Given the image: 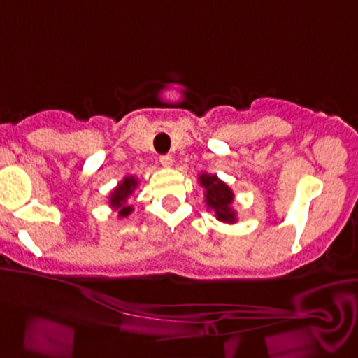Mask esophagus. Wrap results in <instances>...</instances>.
Listing matches in <instances>:
<instances>
[{
	"mask_svg": "<svg viewBox=\"0 0 358 358\" xmlns=\"http://www.w3.org/2000/svg\"><path fill=\"white\" fill-rule=\"evenodd\" d=\"M160 164H162V166H165V169H170V166L173 165V159H171L170 155H162Z\"/></svg>",
	"mask_w": 358,
	"mask_h": 358,
	"instance_id": "obj_1",
	"label": "esophagus"
}]
</instances>
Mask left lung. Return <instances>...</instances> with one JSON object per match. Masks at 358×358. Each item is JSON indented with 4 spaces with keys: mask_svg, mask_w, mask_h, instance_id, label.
<instances>
[{
    "mask_svg": "<svg viewBox=\"0 0 358 358\" xmlns=\"http://www.w3.org/2000/svg\"><path fill=\"white\" fill-rule=\"evenodd\" d=\"M198 180L199 185L206 189L204 192V201H206L208 208L213 209L219 221L234 224L236 211L232 209V201H234L232 189L221 182L216 175L201 173L198 176Z\"/></svg>",
    "mask_w": 358,
    "mask_h": 358,
    "instance_id": "8db88e82",
    "label": "left lung"
}]
</instances>
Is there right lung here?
I'll list each match as a JSON object with an SVG mask.
<instances>
[{"instance_id": "obj_1", "label": "right lung", "mask_w": 358, "mask_h": 358, "mask_svg": "<svg viewBox=\"0 0 358 358\" xmlns=\"http://www.w3.org/2000/svg\"><path fill=\"white\" fill-rule=\"evenodd\" d=\"M136 188H137L136 176H126V178H124L122 182L113 189V193L109 194V206L116 209L119 217H127L132 213V206L127 204V198L134 193Z\"/></svg>"}]
</instances>
